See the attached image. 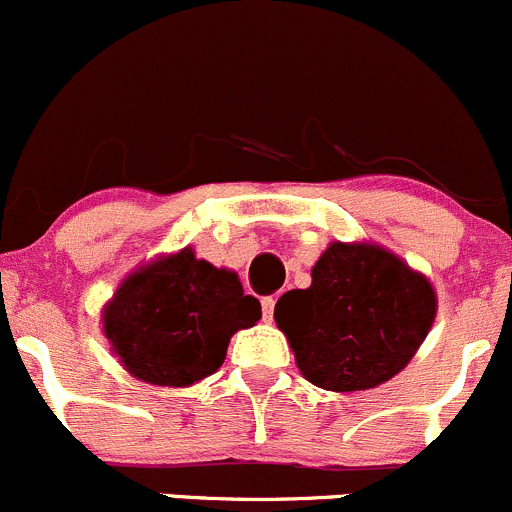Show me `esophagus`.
Returning <instances> with one entry per match:
<instances>
[{"label":"esophagus","mask_w":512,"mask_h":512,"mask_svg":"<svg viewBox=\"0 0 512 512\" xmlns=\"http://www.w3.org/2000/svg\"><path fill=\"white\" fill-rule=\"evenodd\" d=\"M272 316H274V297H265L262 299V319L270 324Z\"/></svg>","instance_id":"1"}]
</instances>
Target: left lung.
Returning a JSON list of instances; mask_svg holds the SVG:
<instances>
[{"label":"left lung","mask_w":512,"mask_h":512,"mask_svg":"<svg viewBox=\"0 0 512 512\" xmlns=\"http://www.w3.org/2000/svg\"><path fill=\"white\" fill-rule=\"evenodd\" d=\"M434 316L429 279L370 242H331L311 287L282 294L274 306L301 375L333 392L370 390L400 373Z\"/></svg>","instance_id":"left-lung-1"}]
</instances>
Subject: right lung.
Returning <instances> with one entry per match:
<instances>
[{"label":"right lung","mask_w":512,"mask_h":512,"mask_svg":"<svg viewBox=\"0 0 512 512\" xmlns=\"http://www.w3.org/2000/svg\"><path fill=\"white\" fill-rule=\"evenodd\" d=\"M262 319L238 274L196 260L191 247L132 272L102 311L112 353L134 378L186 387L223 365L230 336Z\"/></svg>","instance_id":"obj_1"}]
</instances>
